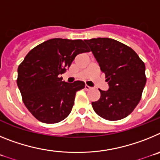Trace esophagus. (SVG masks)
<instances>
[{"label": "esophagus", "instance_id": "1", "mask_svg": "<svg viewBox=\"0 0 160 160\" xmlns=\"http://www.w3.org/2000/svg\"><path fill=\"white\" fill-rule=\"evenodd\" d=\"M90 89H91V87H89V86H87V85H85V90H90Z\"/></svg>", "mask_w": 160, "mask_h": 160}]
</instances>
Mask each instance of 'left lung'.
Listing matches in <instances>:
<instances>
[{
    "mask_svg": "<svg viewBox=\"0 0 160 160\" xmlns=\"http://www.w3.org/2000/svg\"><path fill=\"white\" fill-rule=\"evenodd\" d=\"M90 48L108 82L107 90H99L100 98L93 102L96 114L115 121L128 116L136 107L145 84V64L129 46L108 38L84 40Z\"/></svg>",
    "mask_w": 160,
    "mask_h": 160,
    "instance_id": "left-lung-1",
    "label": "left lung"
}]
</instances>
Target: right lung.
Returning <instances> with one entry per match:
<instances>
[{
  "label": "right lung",
  "instance_id": "obj_1",
  "mask_svg": "<svg viewBox=\"0 0 160 160\" xmlns=\"http://www.w3.org/2000/svg\"><path fill=\"white\" fill-rule=\"evenodd\" d=\"M90 52L82 40L53 38L28 53L18 69V87L25 107L40 122L57 123L70 114L82 81L68 83L62 74L79 53Z\"/></svg>",
  "mask_w": 160,
  "mask_h": 160
}]
</instances>
